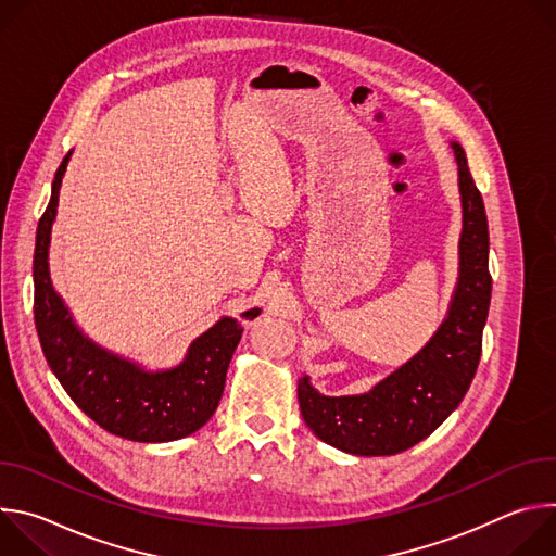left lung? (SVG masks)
<instances>
[{
    "mask_svg": "<svg viewBox=\"0 0 556 556\" xmlns=\"http://www.w3.org/2000/svg\"><path fill=\"white\" fill-rule=\"evenodd\" d=\"M462 195L459 277L446 319L403 367L361 395H324L299 378L305 425L330 446L352 455H395L431 435L462 403L482 356L493 279L489 219L462 144L451 142Z\"/></svg>",
    "mask_w": 556,
    "mask_h": 556,
    "instance_id": "left-lung-1",
    "label": "left lung"
}]
</instances>
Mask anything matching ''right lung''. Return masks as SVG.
Masks as SVG:
<instances>
[{
	"instance_id": "add662e5",
	"label": "right lung",
	"mask_w": 556,
	"mask_h": 556,
	"mask_svg": "<svg viewBox=\"0 0 556 556\" xmlns=\"http://www.w3.org/2000/svg\"><path fill=\"white\" fill-rule=\"evenodd\" d=\"M72 153V151H70ZM70 153L52 180V195L37 226L35 242V326L43 356L70 399L105 431L134 442H172L195 433L215 414L226 369L242 339V324L230 316L200 334L172 369L147 371L90 341L72 321L54 292L48 270L52 222ZM260 307L242 319H255Z\"/></svg>"
}]
</instances>
